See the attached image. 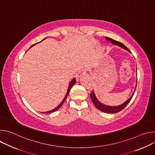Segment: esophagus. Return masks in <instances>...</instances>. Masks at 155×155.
<instances>
[{
    "instance_id": "obj_1",
    "label": "esophagus",
    "mask_w": 155,
    "mask_h": 155,
    "mask_svg": "<svg viewBox=\"0 0 155 155\" xmlns=\"http://www.w3.org/2000/svg\"><path fill=\"white\" fill-rule=\"evenodd\" d=\"M86 73V69H81L80 71L79 72L78 75V77H81L82 75H84Z\"/></svg>"
}]
</instances>
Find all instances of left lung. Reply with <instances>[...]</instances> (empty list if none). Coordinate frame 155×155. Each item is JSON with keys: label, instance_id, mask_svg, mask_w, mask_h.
I'll list each match as a JSON object with an SVG mask.
<instances>
[{"label": "left lung", "instance_id": "8db88e82", "mask_svg": "<svg viewBox=\"0 0 155 155\" xmlns=\"http://www.w3.org/2000/svg\"><path fill=\"white\" fill-rule=\"evenodd\" d=\"M105 38L110 41V43H111L112 45H116V46H118V47H120L121 48L127 51L128 52H129L130 53V50L124 45H123V44L120 41H116V40H114V39L111 38H109V37H105ZM136 69H137V67H136ZM136 86H137V81H136V87L135 89L134 90V92L133 93H132V94L131 95V96L127 99L124 102H123L122 104H120L119 105H117V106H110V105H105L104 104H102V102H101L97 98L96 94H95V93L94 91V90L92 91V93H91L90 94V97H91V99L94 104V105H95V107L99 109V110H101V112H104V113H107V114H115V113H117V112H119L120 111H121V110L128 104V103L130 102V101L131 100L132 96H133L134 93H135V91H136Z\"/></svg>", "mask_w": 155, "mask_h": 155}]
</instances>
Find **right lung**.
I'll return each instance as SVG.
<instances>
[{"label": "right lung", "instance_id": "add662e5", "mask_svg": "<svg viewBox=\"0 0 155 155\" xmlns=\"http://www.w3.org/2000/svg\"><path fill=\"white\" fill-rule=\"evenodd\" d=\"M45 38H44L43 40H45ZM42 40V41H43ZM38 43H35V44H34V45H32L29 48H31V47H32L33 46H34L35 45H36V44H37ZM76 83V79H75V78H74L71 81H70V83H69V86H68V91H67V93H66V94H65V96H64V98L63 99V100L61 101V102L56 107V108H54V109H53V110H50V111H48V112H43V114H50V113H53V112H55V111H56L57 110H58L61 107V105L63 104V103L64 102V101H65V100L66 99V97H68V94H69V91H70V90H71V89L72 88V87Z\"/></svg>", "mask_w": 155, "mask_h": 155}]
</instances>
